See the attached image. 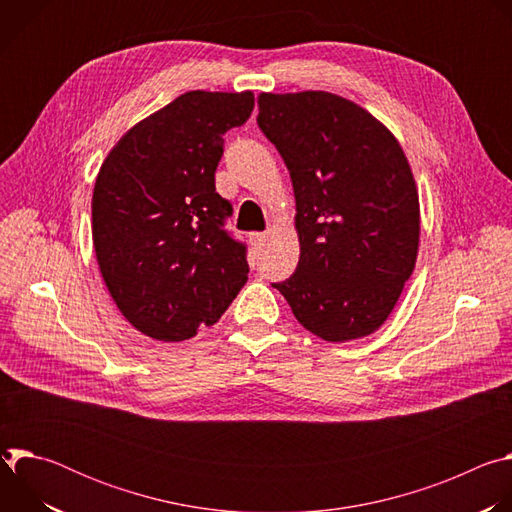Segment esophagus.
<instances>
[{
  "label": "esophagus",
  "mask_w": 512,
  "mask_h": 512,
  "mask_svg": "<svg viewBox=\"0 0 512 512\" xmlns=\"http://www.w3.org/2000/svg\"><path fill=\"white\" fill-rule=\"evenodd\" d=\"M249 241H251V245L257 249V247H261V245L267 241V233H251V235H249Z\"/></svg>",
  "instance_id": "obj_1"
}]
</instances>
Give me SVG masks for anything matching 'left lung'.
I'll list each match as a JSON object with an SVG mask.
<instances>
[{"label": "left lung", "mask_w": 512, "mask_h": 512, "mask_svg": "<svg viewBox=\"0 0 512 512\" xmlns=\"http://www.w3.org/2000/svg\"><path fill=\"white\" fill-rule=\"evenodd\" d=\"M257 103L298 210V267L271 285L318 338L369 336L417 259L419 196L401 145L369 111L326 91L261 93Z\"/></svg>", "instance_id": "left-lung-1"}]
</instances>
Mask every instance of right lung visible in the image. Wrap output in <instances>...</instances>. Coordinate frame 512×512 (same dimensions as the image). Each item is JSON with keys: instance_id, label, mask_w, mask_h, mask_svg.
Instances as JSON below:
<instances>
[{"instance_id": "obj_1", "label": "right lung", "mask_w": 512, "mask_h": 512, "mask_svg": "<svg viewBox=\"0 0 512 512\" xmlns=\"http://www.w3.org/2000/svg\"><path fill=\"white\" fill-rule=\"evenodd\" d=\"M255 107L251 91H190L133 125L93 190V245L111 298L141 334L180 342L225 314L247 283V245L216 192L225 133Z\"/></svg>"}]
</instances>
